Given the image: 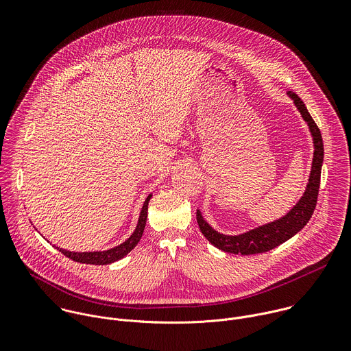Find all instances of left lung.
<instances>
[{"mask_svg":"<svg viewBox=\"0 0 351 351\" xmlns=\"http://www.w3.org/2000/svg\"><path fill=\"white\" fill-rule=\"evenodd\" d=\"M287 95L294 103L300 115H302L303 119L306 121L314 143V157H313L311 172H310L307 187L302 198L298 199L289 213H286V215L280 217L276 221L268 222L254 229H250L248 232H244L240 234L230 236V234H223L217 232L203 218L202 211L197 210V222H198L199 230H202V233L207 237V240L213 245L222 250V252H226L230 254H241V256L267 253L269 250L280 245L282 243L287 241L290 237H293L295 233L302 230L310 221L311 215L314 214L318 191H319L321 169L324 162V141H322L321 130L318 129L317 123L311 118L306 104L302 101V98L293 91H287Z\"/></svg>","mask_w":351,"mask_h":351,"instance_id":"obj_1","label":"left lung"}]
</instances>
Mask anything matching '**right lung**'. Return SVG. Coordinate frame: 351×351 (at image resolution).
<instances>
[{"label":"right lung","mask_w":351,"mask_h":351,"mask_svg":"<svg viewBox=\"0 0 351 351\" xmlns=\"http://www.w3.org/2000/svg\"><path fill=\"white\" fill-rule=\"evenodd\" d=\"M152 197H153V194H148V197L145 198V202H144V204L141 207V211H140V217H138L137 226H136L134 232L130 234V237L128 240H125L119 245L112 247L110 250H104V252H84V253L69 252V250H64V248H60V247H57V250H60V252L64 256H66L68 258H71L76 263L91 264V265H107V264H112V263L123 258L137 245V243L140 241V239L143 236L145 222H147L148 202H149V198H152Z\"/></svg>","instance_id":"1"}]
</instances>
